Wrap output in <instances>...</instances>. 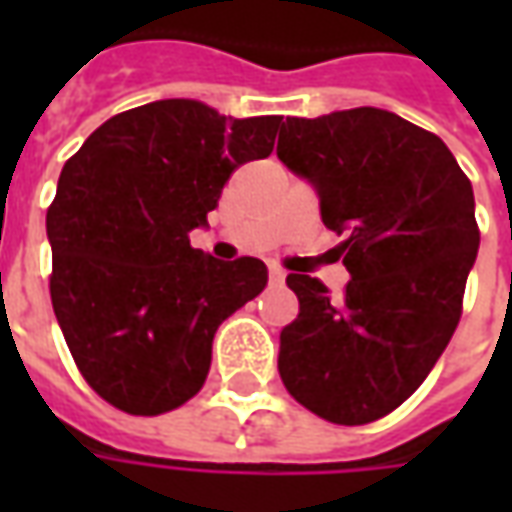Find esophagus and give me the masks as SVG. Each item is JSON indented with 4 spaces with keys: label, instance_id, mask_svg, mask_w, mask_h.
<instances>
[{
    "label": "esophagus",
    "instance_id": "1",
    "mask_svg": "<svg viewBox=\"0 0 512 512\" xmlns=\"http://www.w3.org/2000/svg\"><path fill=\"white\" fill-rule=\"evenodd\" d=\"M268 277H271V282H274V285H282L288 274H285V271H282L279 266H271V268H268Z\"/></svg>",
    "mask_w": 512,
    "mask_h": 512
}]
</instances>
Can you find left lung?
Here are the masks:
<instances>
[{"instance_id":"8db88e82","label":"left lung","mask_w":512,"mask_h":512,"mask_svg":"<svg viewBox=\"0 0 512 512\" xmlns=\"http://www.w3.org/2000/svg\"><path fill=\"white\" fill-rule=\"evenodd\" d=\"M277 156L345 235L351 274L340 299L290 274L299 318L279 334V376L312 414L365 425L414 395L461 321L480 249L472 183L439 136L376 106L285 117Z\"/></svg>"}]
</instances>
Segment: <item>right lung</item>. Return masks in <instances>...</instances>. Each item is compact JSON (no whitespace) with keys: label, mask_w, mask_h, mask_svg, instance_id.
Listing matches in <instances>:
<instances>
[{"label":"right lung","mask_w":512,"mask_h":512,"mask_svg":"<svg viewBox=\"0 0 512 512\" xmlns=\"http://www.w3.org/2000/svg\"><path fill=\"white\" fill-rule=\"evenodd\" d=\"M279 115L224 117L191 98L136 106L65 161L46 213L51 304L87 384L120 411L183 406L213 334L266 288L257 257L191 249L235 167L271 156Z\"/></svg>","instance_id":"1"}]
</instances>
